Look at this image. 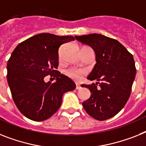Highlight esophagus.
<instances>
[{
  "instance_id": "34e87169",
  "label": "esophagus",
  "mask_w": 146,
  "mask_h": 146,
  "mask_svg": "<svg viewBox=\"0 0 146 146\" xmlns=\"http://www.w3.org/2000/svg\"><path fill=\"white\" fill-rule=\"evenodd\" d=\"M80 88H81V86H80V84H76V90H80Z\"/></svg>"
}]
</instances>
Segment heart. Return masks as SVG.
<instances>
[{
	"mask_svg": "<svg viewBox=\"0 0 146 146\" xmlns=\"http://www.w3.org/2000/svg\"><path fill=\"white\" fill-rule=\"evenodd\" d=\"M85 74V71L76 68H70L66 71V74L74 80H81L83 75Z\"/></svg>",
	"mask_w": 146,
	"mask_h": 146,
	"instance_id": "1",
	"label": "heart"
}]
</instances>
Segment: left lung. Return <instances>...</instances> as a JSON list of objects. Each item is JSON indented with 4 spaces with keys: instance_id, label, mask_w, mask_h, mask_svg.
Wrapping results in <instances>:
<instances>
[{
    "instance_id": "left-lung-1",
    "label": "left lung",
    "mask_w": 146,
    "mask_h": 146,
    "mask_svg": "<svg viewBox=\"0 0 146 146\" xmlns=\"http://www.w3.org/2000/svg\"><path fill=\"white\" fill-rule=\"evenodd\" d=\"M75 38L90 45L96 53V64L87 79L100 81L82 84L91 92L90 98L82 103L83 107L89 115L99 121L113 117L131 95L137 72L133 55L119 41L104 35L92 33Z\"/></svg>"
}]
</instances>
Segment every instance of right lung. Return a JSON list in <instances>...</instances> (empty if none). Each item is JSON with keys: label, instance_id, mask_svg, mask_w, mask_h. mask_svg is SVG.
Here are the masks:
<instances>
[{"label": "right lung", "instance_id": "add662e5", "mask_svg": "<svg viewBox=\"0 0 146 146\" xmlns=\"http://www.w3.org/2000/svg\"><path fill=\"white\" fill-rule=\"evenodd\" d=\"M74 40L71 36L39 33L18 45L7 62V82L15 105L23 115L41 121L52 116L62 104L63 94L76 86L70 78L55 70L59 48ZM50 74L56 82L45 83Z\"/></svg>", "mask_w": 146, "mask_h": 146}]
</instances>
